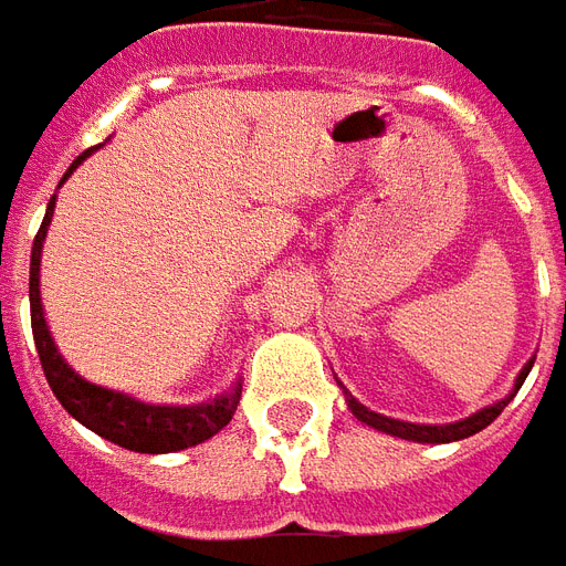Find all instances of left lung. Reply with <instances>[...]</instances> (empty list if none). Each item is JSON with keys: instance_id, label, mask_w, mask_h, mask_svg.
Returning a JSON list of instances; mask_svg holds the SVG:
<instances>
[{"instance_id": "1", "label": "left lung", "mask_w": 566, "mask_h": 566, "mask_svg": "<svg viewBox=\"0 0 566 566\" xmlns=\"http://www.w3.org/2000/svg\"><path fill=\"white\" fill-rule=\"evenodd\" d=\"M531 367H534V357L524 364V369L518 373V379H515V388H512L503 400L485 406V409H479V412H473L470 418H463V421H451V424H412V421H397V418L379 416V412H373V409H367L364 403H357L355 397L343 388V381L336 379V385L345 391V403H348V409H352V416H355L357 421H364V424L376 427V430H381V433H391V437H400V439H412V442H454V439H467V437H473V433H479V430H485V427L491 424L503 409H506V403H510L512 397L518 394V388H522L524 379H527Z\"/></svg>"}]
</instances>
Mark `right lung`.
Listing matches in <instances>:
<instances>
[{"label":"right lung","mask_w":566,"mask_h":566,"mask_svg":"<svg viewBox=\"0 0 566 566\" xmlns=\"http://www.w3.org/2000/svg\"><path fill=\"white\" fill-rule=\"evenodd\" d=\"M99 148V145H96ZM96 148H87L78 160L72 163L63 175L78 169L84 157H91ZM60 181V185H63ZM56 193L48 202L44 221L35 233L32 242V260H30V315H32V336H35V348H39V360H42L44 376L56 400L63 403L69 416L81 421V424L99 433L108 442H115L120 449L142 451V454H166V451H181L190 446H199L211 439L221 427L230 424L239 397H242V385H235L233 391L218 394L214 400L193 406L178 403H148L139 400L127 391H115V388H103L96 381L84 379L81 373L69 367L66 357L60 355L54 336L44 324L42 312V291H39V270H42V245L51 218H54Z\"/></svg>","instance_id":"1"}]
</instances>
